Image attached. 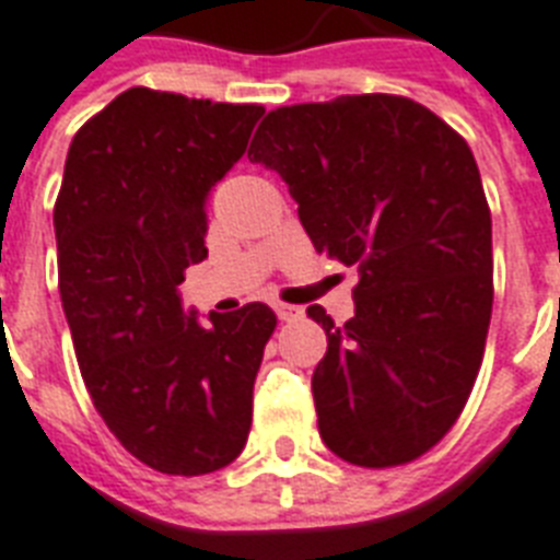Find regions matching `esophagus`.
Instances as JSON below:
<instances>
[{
	"mask_svg": "<svg viewBox=\"0 0 560 560\" xmlns=\"http://www.w3.org/2000/svg\"><path fill=\"white\" fill-rule=\"evenodd\" d=\"M275 312H277V317H280V320H298V317L303 315V308L292 306V303H277Z\"/></svg>",
	"mask_w": 560,
	"mask_h": 560,
	"instance_id": "34e87169",
	"label": "esophagus"
}]
</instances>
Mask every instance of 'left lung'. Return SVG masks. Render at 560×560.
<instances>
[{"label": "left lung", "mask_w": 560, "mask_h": 560, "mask_svg": "<svg viewBox=\"0 0 560 560\" xmlns=\"http://www.w3.org/2000/svg\"><path fill=\"white\" fill-rule=\"evenodd\" d=\"M248 159L280 173L317 252L358 268L347 324L308 306L320 440L364 468L422 457L471 396L494 301L471 150L410 97L341 95L268 112Z\"/></svg>", "instance_id": "left-lung-1"}]
</instances>
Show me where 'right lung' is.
<instances>
[{
  "mask_svg": "<svg viewBox=\"0 0 560 560\" xmlns=\"http://www.w3.org/2000/svg\"><path fill=\"white\" fill-rule=\"evenodd\" d=\"M262 115L136 86L86 120L66 155L54 234L80 373L106 428L161 474L219 471L252 431L275 312L248 303L202 324L178 283L208 257V196Z\"/></svg>",
  "mask_w": 560,
  "mask_h": 560,
  "instance_id": "obj_1",
  "label": "right lung"
}]
</instances>
